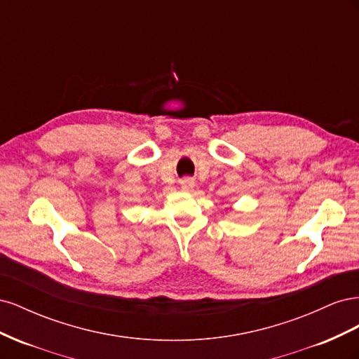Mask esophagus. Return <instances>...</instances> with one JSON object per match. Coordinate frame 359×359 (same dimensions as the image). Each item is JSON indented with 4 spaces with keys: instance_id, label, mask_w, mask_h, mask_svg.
I'll use <instances>...</instances> for the list:
<instances>
[{
    "instance_id": "obj_1",
    "label": "esophagus",
    "mask_w": 359,
    "mask_h": 359,
    "mask_svg": "<svg viewBox=\"0 0 359 359\" xmlns=\"http://www.w3.org/2000/svg\"><path fill=\"white\" fill-rule=\"evenodd\" d=\"M194 187V180L193 178H190V177H186V178H182L181 180V189L182 190H191Z\"/></svg>"
}]
</instances>
